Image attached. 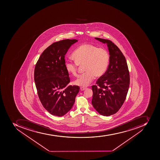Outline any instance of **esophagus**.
<instances>
[{
  "label": "esophagus",
  "mask_w": 160,
  "mask_h": 160,
  "mask_svg": "<svg viewBox=\"0 0 160 160\" xmlns=\"http://www.w3.org/2000/svg\"><path fill=\"white\" fill-rule=\"evenodd\" d=\"M86 88H84V87H81V88H80V89H81V91H84Z\"/></svg>",
  "instance_id": "obj_1"
}]
</instances>
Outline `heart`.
<instances>
[{
    "mask_svg": "<svg viewBox=\"0 0 160 160\" xmlns=\"http://www.w3.org/2000/svg\"><path fill=\"white\" fill-rule=\"evenodd\" d=\"M74 62L66 61L64 66L68 73L76 76L78 67L84 66L86 72L80 75L74 83L87 87L93 81L95 77L101 78L107 70L110 62V54L106 49L98 48L93 44H82L72 53Z\"/></svg>",
    "mask_w": 160,
    "mask_h": 160,
    "instance_id": "b5f03b06",
    "label": "heart"
}]
</instances>
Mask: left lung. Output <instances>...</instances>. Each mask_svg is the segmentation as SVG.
Here are the masks:
<instances>
[{"mask_svg": "<svg viewBox=\"0 0 160 160\" xmlns=\"http://www.w3.org/2000/svg\"><path fill=\"white\" fill-rule=\"evenodd\" d=\"M106 43L110 54V63L103 76L92 86V103L101 115L110 116L118 112L127 95L130 86V73L125 56L111 40L96 38Z\"/></svg>", "mask_w": 160, "mask_h": 160, "instance_id": "left-lung-1", "label": "left lung"}]
</instances>
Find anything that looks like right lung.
<instances>
[{
	"label": "right lung",
	"mask_w": 160,
	"mask_h": 160,
	"mask_svg": "<svg viewBox=\"0 0 160 160\" xmlns=\"http://www.w3.org/2000/svg\"><path fill=\"white\" fill-rule=\"evenodd\" d=\"M77 39H64L53 43L43 52L34 69V79L43 107L50 114L62 117L71 110L79 91L69 83L64 57Z\"/></svg>",
	"instance_id": "add662e5"
}]
</instances>
